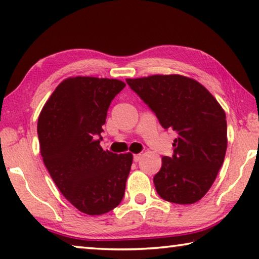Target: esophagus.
<instances>
[{
  "label": "esophagus",
  "instance_id": "obj_1",
  "mask_svg": "<svg viewBox=\"0 0 259 259\" xmlns=\"http://www.w3.org/2000/svg\"><path fill=\"white\" fill-rule=\"evenodd\" d=\"M140 160H142V154H135L134 155V161L135 162H139Z\"/></svg>",
  "mask_w": 259,
  "mask_h": 259
}]
</instances>
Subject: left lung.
Segmentation results:
<instances>
[{
    "label": "left lung",
    "instance_id": "8db88e82",
    "mask_svg": "<svg viewBox=\"0 0 259 259\" xmlns=\"http://www.w3.org/2000/svg\"><path fill=\"white\" fill-rule=\"evenodd\" d=\"M164 129H172L174 155L162 157L153 182L162 199L192 204L205 195L224 162L227 124L224 109L198 81L178 74L126 78Z\"/></svg>",
    "mask_w": 259,
    "mask_h": 259
}]
</instances>
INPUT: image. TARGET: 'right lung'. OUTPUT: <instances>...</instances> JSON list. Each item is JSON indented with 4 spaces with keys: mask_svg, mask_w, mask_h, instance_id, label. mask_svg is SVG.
<instances>
[{
    "mask_svg": "<svg viewBox=\"0 0 259 259\" xmlns=\"http://www.w3.org/2000/svg\"><path fill=\"white\" fill-rule=\"evenodd\" d=\"M125 87L115 78L75 76L64 80L37 121L43 162L65 198L96 216L120 204L133 154L104 151L102 126L114 97Z\"/></svg>",
    "mask_w": 259,
    "mask_h": 259,
    "instance_id": "1",
    "label": "right lung"
}]
</instances>
